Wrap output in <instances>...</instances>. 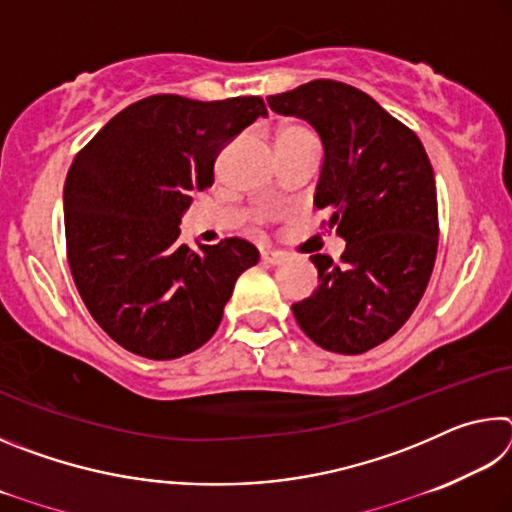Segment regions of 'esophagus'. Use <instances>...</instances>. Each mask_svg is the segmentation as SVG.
I'll return each instance as SVG.
<instances>
[{
	"instance_id": "esophagus-1",
	"label": "esophagus",
	"mask_w": 512,
	"mask_h": 512,
	"mask_svg": "<svg viewBox=\"0 0 512 512\" xmlns=\"http://www.w3.org/2000/svg\"><path fill=\"white\" fill-rule=\"evenodd\" d=\"M262 262L266 264H282L284 255L277 253V250H262Z\"/></svg>"
}]
</instances>
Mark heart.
<instances>
[{"instance_id":"obj_1","label":"heart","mask_w":512,"mask_h":512,"mask_svg":"<svg viewBox=\"0 0 512 512\" xmlns=\"http://www.w3.org/2000/svg\"><path fill=\"white\" fill-rule=\"evenodd\" d=\"M309 131L305 126H298V124H287V126H282L280 131H277V140H280V137H291V135H307Z\"/></svg>"}]
</instances>
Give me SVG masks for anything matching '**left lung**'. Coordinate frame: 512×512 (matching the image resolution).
Masks as SVG:
<instances>
[{"label": "left lung", "mask_w": 512, "mask_h": 512, "mask_svg": "<svg viewBox=\"0 0 512 512\" xmlns=\"http://www.w3.org/2000/svg\"><path fill=\"white\" fill-rule=\"evenodd\" d=\"M268 106L316 128L325 146L314 205L348 241L341 264L311 255L318 289L293 305L311 341L339 354L384 343L418 307L436 262L433 169L409 126L348 83L318 79Z\"/></svg>", "instance_id": "1"}]
</instances>
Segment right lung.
I'll list each match as a JSON object with an SVG mask.
<instances>
[{"mask_svg":"<svg viewBox=\"0 0 512 512\" xmlns=\"http://www.w3.org/2000/svg\"><path fill=\"white\" fill-rule=\"evenodd\" d=\"M264 115L262 97L153 94L76 153L65 180L69 268L92 318L121 348L162 361L212 339L259 253L239 237L180 244V214L212 187L223 146Z\"/></svg>","mask_w":512,"mask_h":512,"instance_id":"obj_1","label":"right lung"}]
</instances>
